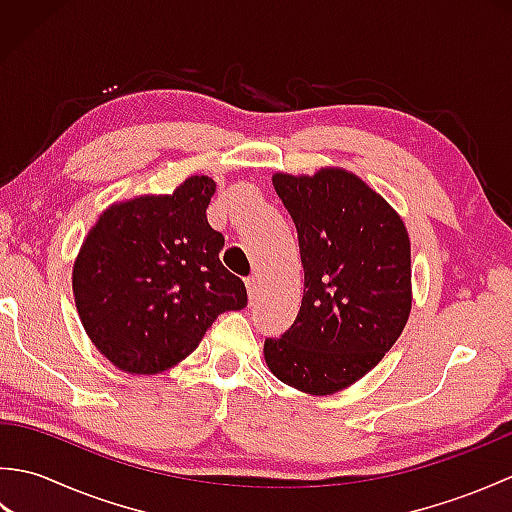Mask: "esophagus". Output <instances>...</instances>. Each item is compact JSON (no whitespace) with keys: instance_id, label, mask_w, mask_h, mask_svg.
<instances>
[{"instance_id":"34e87169","label":"esophagus","mask_w":512,"mask_h":512,"mask_svg":"<svg viewBox=\"0 0 512 512\" xmlns=\"http://www.w3.org/2000/svg\"><path fill=\"white\" fill-rule=\"evenodd\" d=\"M246 288H248V299L255 301L259 295V286H257V277H248L246 279Z\"/></svg>"}]
</instances>
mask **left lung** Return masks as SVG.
I'll list each match as a JSON object with an SVG mask.
<instances>
[{
    "instance_id": "8db88e82",
    "label": "left lung",
    "mask_w": 512,
    "mask_h": 512,
    "mask_svg": "<svg viewBox=\"0 0 512 512\" xmlns=\"http://www.w3.org/2000/svg\"><path fill=\"white\" fill-rule=\"evenodd\" d=\"M275 191L299 233L306 270L295 323L266 339V363L286 385L334 394L380 363L411 310V248L396 211L352 173H277Z\"/></svg>"
}]
</instances>
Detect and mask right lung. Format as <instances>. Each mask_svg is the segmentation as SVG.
Here are the masks:
<instances>
[{"mask_svg": "<svg viewBox=\"0 0 512 512\" xmlns=\"http://www.w3.org/2000/svg\"><path fill=\"white\" fill-rule=\"evenodd\" d=\"M215 182L184 180L171 195L107 209L81 246L72 288L85 332L132 374L189 356L226 310L246 308L244 281L220 262L224 235L206 220Z\"/></svg>", "mask_w": 512, "mask_h": 512, "instance_id": "add662e5", "label": "right lung"}]
</instances>
